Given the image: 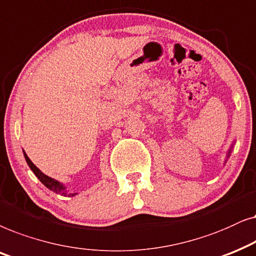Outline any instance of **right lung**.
Returning <instances> with one entry per match:
<instances>
[{
  "instance_id": "1",
  "label": "right lung",
  "mask_w": 256,
  "mask_h": 256,
  "mask_svg": "<svg viewBox=\"0 0 256 256\" xmlns=\"http://www.w3.org/2000/svg\"><path fill=\"white\" fill-rule=\"evenodd\" d=\"M24 156H26V162H28L29 168H32V171L34 173H35V176L40 180V182H42L44 186H46L48 188L51 190H52V192H54V193L63 194V196H74V194H76V193H70V194H68V193L66 192V187H64L63 185H60V184L58 182H56V180H54L52 178H50V176H48L44 174V173L40 172V170L37 168L35 165H34L32 162L29 159V156H26V153H24Z\"/></svg>"
}]
</instances>
